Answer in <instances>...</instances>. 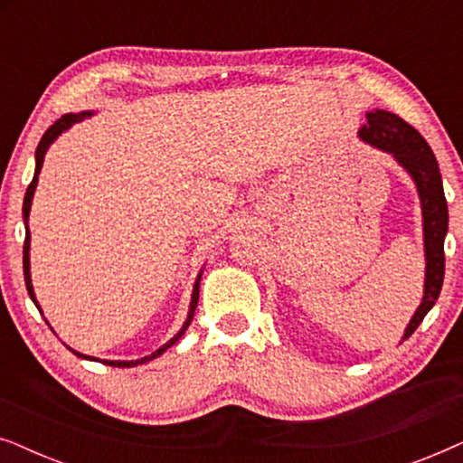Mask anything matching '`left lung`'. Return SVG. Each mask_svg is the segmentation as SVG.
<instances>
[{"label": "left lung", "mask_w": 463, "mask_h": 463, "mask_svg": "<svg viewBox=\"0 0 463 463\" xmlns=\"http://www.w3.org/2000/svg\"><path fill=\"white\" fill-rule=\"evenodd\" d=\"M364 143L394 156V160L413 176L421 200L423 214V249H426V284H423L421 306L411 318L404 339L415 333L426 314L439 299L445 280V236L449 230V208L439 162L420 132L398 118L396 113L375 109L366 113V124L360 128Z\"/></svg>", "instance_id": "1"}]
</instances>
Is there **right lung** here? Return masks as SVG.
<instances>
[{
	"label": "right lung",
	"mask_w": 463,
	"mask_h": 463,
	"mask_svg": "<svg viewBox=\"0 0 463 463\" xmlns=\"http://www.w3.org/2000/svg\"><path fill=\"white\" fill-rule=\"evenodd\" d=\"M86 116H92L90 111H81V113H67V116H62L61 119H56V122L50 126V128L43 132V137H42V141H40V145H37V149H35V175H33V181L29 183V187H27V194H24V202H23V219H24V227H27V233H24V246H23V269H24V284H27V290H29V297L31 299H33V303L37 306V309H40L42 312V307H40V303H37V299H35V293H33V284H31V268H29V246H31V233H29V213H31V200H33V194H35V187H37V175H40V170H42V164H43V156H46V151H48V147L50 145H52V141L56 137L61 135V132H65L67 128H71V126L75 124V122H81V119H84ZM200 278H202V274L198 276V280H195V284H194V293H192V303H189V314H187V320L183 322V326H181V331L175 335L173 339L170 341H166V344H164L160 350H156L154 354H149V356H145V358H141V360H103V364H109V366H137V364H143V363H149V360H154V358H157L160 356V354H164L168 350L170 345H175L176 341L181 339V335L187 331V326L192 325V320H194V312H195V307H198V297H200ZM69 350H71V347H69ZM75 356H80V358H88V360H97V358H90V356H84V354H80V352H75V350H71Z\"/></svg>",
	"instance_id": "right-lung-1"
}]
</instances>
